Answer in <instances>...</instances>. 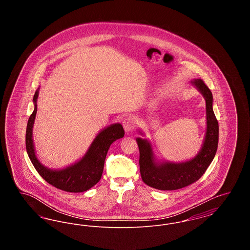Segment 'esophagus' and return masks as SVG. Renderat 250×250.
Segmentation results:
<instances>
[{
	"mask_svg": "<svg viewBox=\"0 0 250 250\" xmlns=\"http://www.w3.org/2000/svg\"><path fill=\"white\" fill-rule=\"evenodd\" d=\"M123 125H124V128L126 132H129L134 128V125H135V118L133 117H126L125 118V120L123 121Z\"/></svg>",
	"mask_w": 250,
	"mask_h": 250,
	"instance_id": "esophagus-1",
	"label": "esophagus"
}]
</instances>
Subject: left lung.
Returning <instances> with one entry per match:
<instances>
[{"label": "left lung", "instance_id": "obj_1", "mask_svg": "<svg viewBox=\"0 0 250 250\" xmlns=\"http://www.w3.org/2000/svg\"><path fill=\"white\" fill-rule=\"evenodd\" d=\"M191 84L205 99L206 132L202 148L196 156L185 162L159 161L150 141L137 138L140 150V171L143 182L158 190H176L186 188L202 177L214 159L218 144V123L213 110V95L201 79ZM141 135H144L139 131Z\"/></svg>", "mask_w": 250, "mask_h": 250}]
</instances>
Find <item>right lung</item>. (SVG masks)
<instances>
[{
  "label": "right lung",
  "mask_w": 250,
  "mask_h": 250,
  "mask_svg": "<svg viewBox=\"0 0 250 250\" xmlns=\"http://www.w3.org/2000/svg\"><path fill=\"white\" fill-rule=\"evenodd\" d=\"M38 95L39 88L34 95L35 108L28 120L26 128V150L31 162L40 176L56 188L74 193L90 189L101 179L109 146L125 135L122 125L119 123L112 124L100 131L91 143L86 154L79 161L62 168H49L44 166L37 158L33 140Z\"/></svg>",
  "instance_id": "right-lung-1"
}]
</instances>
